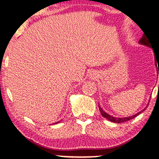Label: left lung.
<instances>
[{"instance_id": "left-lung-1", "label": "left lung", "mask_w": 159, "mask_h": 159, "mask_svg": "<svg viewBox=\"0 0 159 159\" xmlns=\"http://www.w3.org/2000/svg\"><path fill=\"white\" fill-rule=\"evenodd\" d=\"M138 43H139V44H140V45H146V46L149 47V48H152V44H151V43H150V41H149V40L148 39L147 36H145V34H143V36H142V37H141V39L139 40V42H138ZM155 60H156V59H155ZM156 63V61H155V63ZM158 75H159V71H158ZM148 105H149V103L147 104V106H146L145 108H143V110L140 111V112L137 113V114H135L134 115H132V116H127V117H119V118L114 117V116H111V115H109L108 114H107V113L105 112V111L102 110V107H100L99 105H98V108H99L100 112H101V114L102 115L103 117H105V119H107V120H109V121L113 122V123H124V122L128 121V120H131V119H133V118L136 117V116H138V115H139L140 114H141V113L143 112V111H145L146 109H147V107H148Z\"/></svg>"}]
</instances>
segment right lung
Here are the masks:
<instances>
[{"instance_id": "obj_1", "label": "right lung", "mask_w": 159, "mask_h": 159, "mask_svg": "<svg viewBox=\"0 0 159 159\" xmlns=\"http://www.w3.org/2000/svg\"><path fill=\"white\" fill-rule=\"evenodd\" d=\"M60 122V121H59ZM59 122H57V123H59Z\"/></svg>"}]
</instances>
